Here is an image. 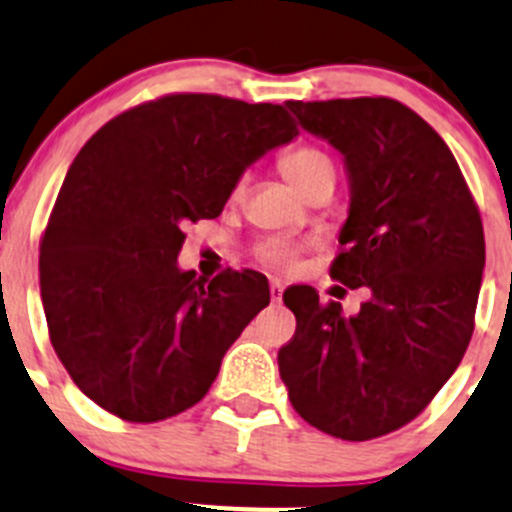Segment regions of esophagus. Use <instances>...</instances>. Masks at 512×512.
Segmentation results:
<instances>
[{"instance_id": "obj_1", "label": "esophagus", "mask_w": 512, "mask_h": 512, "mask_svg": "<svg viewBox=\"0 0 512 512\" xmlns=\"http://www.w3.org/2000/svg\"><path fill=\"white\" fill-rule=\"evenodd\" d=\"M281 294H284V284L279 279H271V299L281 301Z\"/></svg>"}]
</instances>
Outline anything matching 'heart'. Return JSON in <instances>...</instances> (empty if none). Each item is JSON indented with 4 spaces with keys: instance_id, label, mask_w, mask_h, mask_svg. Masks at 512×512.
I'll return each mask as SVG.
<instances>
[{
    "instance_id": "heart-1",
    "label": "heart",
    "mask_w": 512,
    "mask_h": 512,
    "mask_svg": "<svg viewBox=\"0 0 512 512\" xmlns=\"http://www.w3.org/2000/svg\"><path fill=\"white\" fill-rule=\"evenodd\" d=\"M281 170H284V175L289 178L291 186L299 188L301 193L311 191V188L324 183V180H334V175H337V165H334L332 155L326 153L324 148H319V145L309 143L289 150V153L281 158ZM243 188H246V178L241 175L236 188H233V193L241 196ZM299 251V243L289 241V238L269 236L264 238V241H259V246H256V259H259L261 264L271 266V269L286 271L294 266Z\"/></svg>"
}]
</instances>
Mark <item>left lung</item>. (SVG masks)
I'll use <instances>...</instances> for the list:
<instances>
[{"label": "left lung", "mask_w": 512, "mask_h": 512, "mask_svg": "<svg viewBox=\"0 0 512 512\" xmlns=\"http://www.w3.org/2000/svg\"><path fill=\"white\" fill-rule=\"evenodd\" d=\"M352 180L332 279L367 286L359 314L291 286L296 332L279 349L294 410L362 442L405 427L450 379L475 329L485 266L480 211L445 140L392 97L286 102Z\"/></svg>", "instance_id": "left-lung-1"}]
</instances>
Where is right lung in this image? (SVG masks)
I'll use <instances>...</instances> for the list:
<instances>
[{
	"label": "right lung",
	"mask_w": 512,
	"mask_h": 512,
	"mask_svg": "<svg viewBox=\"0 0 512 512\" xmlns=\"http://www.w3.org/2000/svg\"><path fill=\"white\" fill-rule=\"evenodd\" d=\"M296 135L284 105L175 92L82 145L42 233L40 291L52 347L95 405L158 422L206 397L271 294L259 271H180L183 226L221 216L243 170Z\"/></svg>",
	"instance_id": "obj_1"
}]
</instances>
